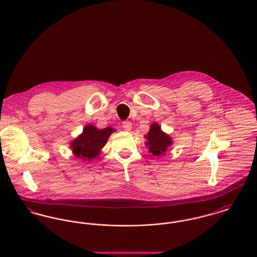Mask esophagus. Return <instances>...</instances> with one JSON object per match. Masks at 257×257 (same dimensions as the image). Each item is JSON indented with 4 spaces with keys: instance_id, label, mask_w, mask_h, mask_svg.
<instances>
[{
    "instance_id": "34e87169",
    "label": "esophagus",
    "mask_w": 257,
    "mask_h": 257,
    "mask_svg": "<svg viewBox=\"0 0 257 257\" xmlns=\"http://www.w3.org/2000/svg\"><path fill=\"white\" fill-rule=\"evenodd\" d=\"M122 127H123V130L124 131H126V132H130L131 130H132V127H133V123L131 122V121H123L122 122Z\"/></svg>"
}]
</instances>
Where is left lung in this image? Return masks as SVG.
I'll return each instance as SVG.
<instances>
[{"label":"left lung","mask_w":257,"mask_h":257,"mask_svg":"<svg viewBox=\"0 0 257 257\" xmlns=\"http://www.w3.org/2000/svg\"><path fill=\"white\" fill-rule=\"evenodd\" d=\"M145 138L147 139L146 146L154 156L163 155L166 149L172 146V139L161 131V126L158 123L150 125V130Z\"/></svg>","instance_id":"left-lung-1"}]
</instances>
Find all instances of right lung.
<instances>
[{"label":"right lung","mask_w":257,"mask_h":257,"mask_svg":"<svg viewBox=\"0 0 257 257\" xmlns=\"http://www.w3.org/2000/svg\"><path fill=\"white\" fill-rule=\"evenodd\" d=\"M112 127L99 130L92 124H87L83 133L71 142V148L74 155L82 160L91 161L99 156L101 149L105 147L108 139L113 133Z\"/></svg>","instance_id":"obj_1"}]
</instances>
